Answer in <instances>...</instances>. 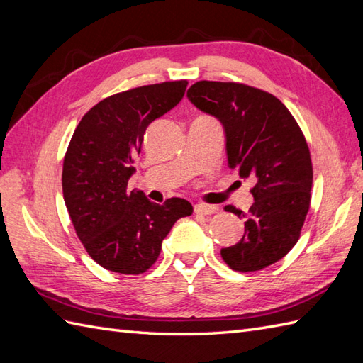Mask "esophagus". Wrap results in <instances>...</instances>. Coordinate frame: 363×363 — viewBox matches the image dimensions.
Returning <instances> with one entry per match:
<instances>
[{
    "label": "esophagus",
    "mask_w": 363,
    "mask_h": 363,
    "mask_svg": "<svg viewBox=\"0 0 363 363\" xmlns=\"http://www.w3.org/2000/svg\"><path fill=\"white\" fill-rule=\"evenodd\" d=\"M216 211H217V206H214V205H206V203H197V205H194V213L196 214L209 216V214H214Z\"/></svg>",
    "instance_id": "34e87169"
}]
</instances>
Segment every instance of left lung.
I'll use <instances>...</instances> for the list:
<instances>
[{"mask_svg": "<svg viewBox=\"0 0 363 363\" xmlns=\"http://www.w3.org/2000/svg\"><path fill=\"white\" fill-rule=\"evenodd\" d=\"M188 99L220 121L228 166L255 182L248 213L225 206L245 220V233L220 250L222 259L244 273L269 267L298 242L309 211L313 174L301 128L278 98L245 84L200 80Z\"/></svg>", "mask_w": 363, "mask_h": 363, "instance_id": "left-lung-1", "label": "left lung"}]
</instances>
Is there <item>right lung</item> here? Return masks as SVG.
I'll return each mask as SVG.
<instances>
[{"label":"right lung","mask_w":363,"mask_h":363,"mask_svg":"<svg viewBox=\"0 0 363 363\" xmlns=\"http://www.w3.org/2000/svg\"><path fill=\"white\" fill-rule=\"evenodd\" d=\"M188 80L132 88L108 96L80 119L63 160V199L76 235L101 267L123 275L144 273L180 217L192 214L184 199L150 202L128 191L144 133L172 110Z\"/></svg>","instance_id":"add662e5"}]
</instances>
